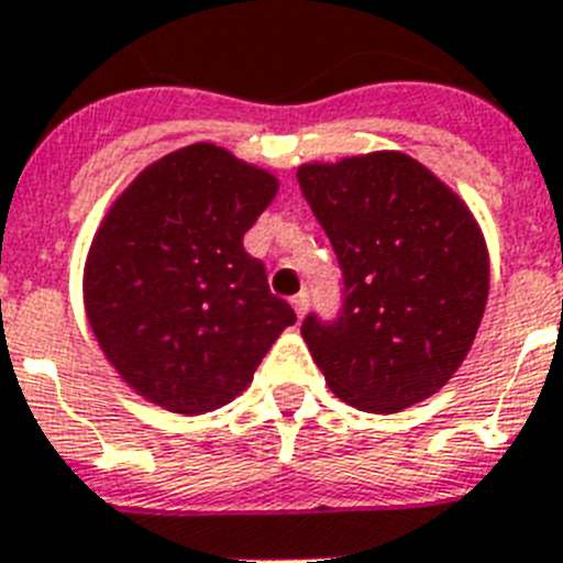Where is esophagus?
Here are the masks:
<instances>
[{"label":"esophagus","mask_w":563,"mask_h":563,"mask_svg":"<svg viewBox=\"0 0 563 563\" xmlns=\"http://www.w3.org/2000/svg\"><path fill=\"white\" fill-rule=\"evenodd\" d=\"M290 305H292V310H296L298 318H305L307 310H310V296H307V292H298V296L290 298Z\"/></svg>","instance_id":"34e87169"}]
</instances>
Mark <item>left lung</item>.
<instances>
[{
	"label": "left lung",
	"mask_w": 563,
	"mask_h": 563,
	"mask_svg": "<svg viewBox=\"0 0 563 563\" xmlns=\"http://www.w3.org/2000/svg\"><path fill=\"white\" fill-rule=\"evenodd\" d=\"M296 177L343 273L335 321L310 312L301 324L330 389L375 415L440 391L487 305L490 265L474 213L400 152L307 163Z\"/></svg>",
	"instance_id": "obj_1"
}]
</instances>
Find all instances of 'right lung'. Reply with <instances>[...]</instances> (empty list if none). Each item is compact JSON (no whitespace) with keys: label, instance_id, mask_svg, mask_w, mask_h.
Masks as SVG:
<instances>
[{"label":"right lung","instance_id":"obj_1","mask_svg":"<svg viewBox=\"0 0 563 563\" xmlns=\"http://www.w3.org/2000/svg\"><path fill=\"white\" fill-rule=\"evenodd\" d=\"M278 191L213 143L143 168L98 228L84 305L103 355L137 395L202 415L247 389L296 312L242 245Z\"/></svg>","mask_w":563,"mask_h":563}]
</instances>
